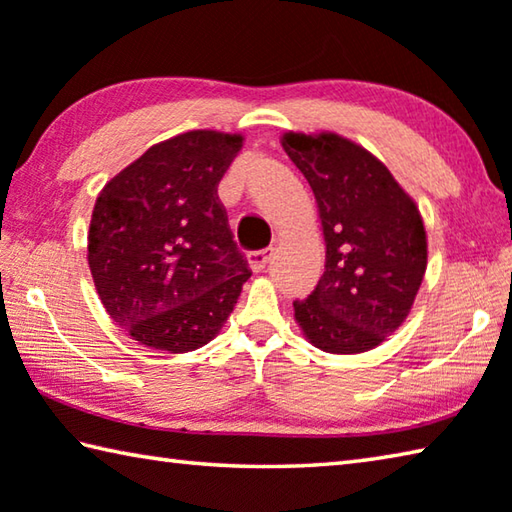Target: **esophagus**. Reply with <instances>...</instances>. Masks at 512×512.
<instances>
[{
  "instance_id": "1",
  "label": "esophagus",
  "mask_w": 512,
  "mask_h": 512,
  "mask_svg": "<svg viewBox=\"0 0 512 512\" xmlns=\"http://www.w3.org/2000/svg\"><path fill=\"white\" fill-rule=\"evenodd\" d=\"M273 253H275L273 248H264V250H255V253H250V255H248V266H250V271H255V273L264 271L266 264L271 262Z\"/></svg>"
}]
</instances>
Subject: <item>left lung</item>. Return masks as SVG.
Returning a JSON list of instances; mask_svg holds the SVG:
<instances>
[{"mask_svg":"<svg viewBox=\"0 0 512 512\" xmlns=\"http://www.w3.org/2000/svg\"><path fill=\"white\" fill-rule=\"evenodd\" d=\"M282 147L309 181L324 239V273L293 302L304 338L327 353L376 349L412 311L427 268L416 201L383 161L336 132H286Z\"/></svg>","mask_w":512,"mask_h":512,"instance_id":"1","label":"left lung"}]
</instances>
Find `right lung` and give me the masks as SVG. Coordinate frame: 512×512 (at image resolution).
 Returning a JSON list of instances; mask_svg holds the SVG:
<instances>
[{"instance_id": "add662e5", "label": "right lung", "mask_w": 512, "mask_h": 512, "mask_svg": "<svg viewBox=\"0 0 512 512\" xmlns=\"http://www.w3.org/2000/svg\"><path fill=\"white\" fill-rule=\"evenodd\" d=\"M244 136L192 129L100 190L87 259L102 306L138 345L188 353L224 329L250 277L217 185Z\"/></svg>"}]
</instances>
